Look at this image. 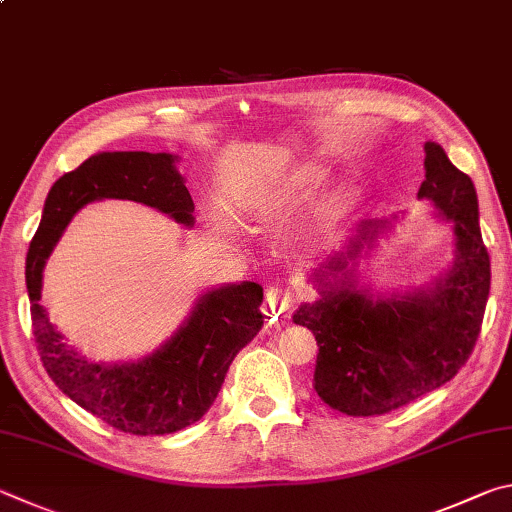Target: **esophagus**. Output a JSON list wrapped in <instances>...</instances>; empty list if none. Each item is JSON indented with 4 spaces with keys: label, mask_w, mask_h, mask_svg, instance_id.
<instances>
[{
    "label": "esophagus",
    "mask_w": 512,
    "mask_h": 512,
    "mask_svg": "<svg viewBox=\"0 0 512 512\" xmlns=\"http://www.w3.org/2000/svg\"><path fill=\"white\" fill-rule=\"evenodd\" d=\"M294 303H297V294L292 290H283L276 285V288H270L265 294V303H263V310L265 315H270L274 319H285L290 315V310L294 308Z\"/></svg>",
    "instance_id": "34e87169"
}]
</instances>
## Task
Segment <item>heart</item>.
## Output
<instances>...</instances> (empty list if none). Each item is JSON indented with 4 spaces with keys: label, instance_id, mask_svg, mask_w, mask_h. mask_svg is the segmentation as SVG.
<instances>
[{
    "label": "heart",
    "instance_id": "obj_1",
    "mask_svg": "<svg viewBox=\"0 0 512 512\" xmlns=\"http://www.w3.org/2000/svg\"><path fill=\"white\" fill-rule=\"evenodd\" d=\"M319 177H321V173L317 168H310L308 173H303V177L299 179L297 182V188H303V186H312V184H317L319 182ZM346 204V197H342V200L337 202V206H344Z\"/></svg>",
    "mask_w": 512,
    "mask_h": 512
}]
</instances>
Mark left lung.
<instances>
[{"label": "left lung", "mask_w": 512, "mask_h": 512, "mask_svg": "<svg viewBox=\"0 0 512 512\" xmlns=\"http://www.w3.org/2000/svg\"><path fill=\"white\" fill-rule=\"evenodd\" d=\"M418 200H429L454 222L450 272L405 294L378 297L355 288L360 249L373 245L387 220H366L346 251L330 256L312 279L321 299L303 303L294 324L317 339L315 391L346 416H382L450 382L477 342L490 292V256L479 229L472 179L434 141L425 143V182Z\"/></svg>", "instance_id": "8db88e82"}]
</instances>
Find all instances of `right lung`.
Wrapping results in <instances>:
<instances>
[{
  "instance_id": "obj_1",
  "label": "right lung",
  "mask_w": 512,
  "mask_h": 512,
  "mask_svg": "<svg viewBox=\"0 0 512 512\" xmlns=\"http://www.w3.org/2000/svg\"><path fill=\"white\" fill-rule=\"evenodd\" d=\"M168 152H98L51 186L26 254V290L42 366L89 414L137 436L173 434L200 420L222 389L233 357L263 326V288L242 281L197 299L177 333L137 362L96 364L71 348L42 308V270L71 218L89 202L132 200L191 227L193 200Z\"/></svg>"
}]
</instances>
